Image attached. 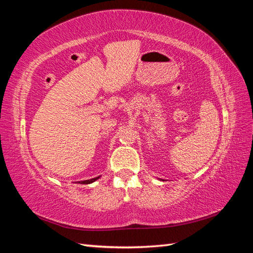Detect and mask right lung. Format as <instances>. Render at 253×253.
I'll return each instance as SVG.
<instances>
[{"label": "right lung", "mask_w": 253, "mask_h": 253, "mask_svg": "<svg viewBox=\"0 0 253 253\" xmlns=\"http://www.w3.org/2000/svg\"><path fill=\"white\" fill-rule=\"evenodd\" d=\"M100 178V176L99 177H95V178H91V179H88V180H83V181H78L79 184H84V185H88V184H91V182H93V181H95L96 179H99Z\"/></svg>", "instance_id": "obj_1"}]
</instances>
